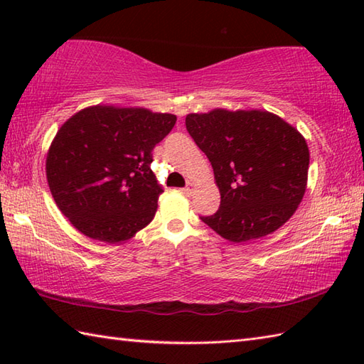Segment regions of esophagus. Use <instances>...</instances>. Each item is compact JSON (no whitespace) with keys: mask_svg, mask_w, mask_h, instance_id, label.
<instances>
[{"mask_svg":"<svg viewBox=\"0 0 364 364\" xmlns=\"http://www.w3.org/2000/svg\"><path fill=\"white\" fill-rule=\"evenodd\" d=\"M194 189H196V184L192 183V181H189V183L186 184V188L183 189V194H184V196H188V197H191L192 194H194Z\"/></svg>","mask_w":364,"mask_h":364,"instance_id":"obj_1","label":"esophagus"}]
</instances>
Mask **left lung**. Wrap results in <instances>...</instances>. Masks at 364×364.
Wrapping results in <instances>:
<instances>
[{
	"label": "left lung",
	"instance_id": "8db88e82",
	"mask_svg": "<svg viewBox=\"0 0 364 364\" xmlns=\"http://www.w3.org/2000/svg\"><path fill=\"white\" fill-rule=\"evenodd\" d=\"M186 128L210 159L220 192L218 213L202 220L242 244L284 225L305 196L310 150L305 137L264 109L188 114Z\"/></svg>",
	"mask_w": 364,
	"mask_h": 364
}]
</instances>
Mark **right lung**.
I'll list each match as a JSON object with an SVG mask.
<instances>
[{"instance_id": "right-lung-1", "label": "right lung", "mask_w": 364, "mask_h": 364, "mask_svg": "<svg viewBox=\"0 0 364 364\" xmlns=\"http://www.w3.org/2000/svg\"><path fill=\"white\" fill-rule=\"evenodd\" d=\"M176 115L145 107H84L58 129L46 153V180L58 208L82 235L128 241L156 214L162 189L151 151Z\"/></svg>"}]
</instances>
